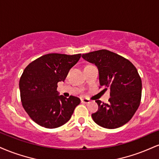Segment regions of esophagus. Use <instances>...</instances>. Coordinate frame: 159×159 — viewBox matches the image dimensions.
Masks as SVG:
<instances>
[{"mask_svg": "<svg viewBox=\"0 0 159 159\" xmlns=\"http://www.w3.org/2000/svg\"><path fill=\"white\" fill-rule=\"evenodd\" d=\"M81 103L89 104V103L90 102V100H89V99H87V98H82V99H81Z\"/></svg>", "mask_w": 159, "mask_h": 159, "instance_id": "1", "label": "esophagus"}]
</instances>
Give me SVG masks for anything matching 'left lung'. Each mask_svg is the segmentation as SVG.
Instances as JSON below:
<instances>
[{
	"label": "left lung",
	"mask_w": 159,
	"mask_h": 159,
	"mask_svg": "<svg viewBox=\"0 0 159 159\" xmlns=\"http://www.w3.org/2000/svg\"><path fill=\"white\" fill-rule=\"evenodd\" d=\"M82 58L98 67L100 86L110 89V103L95 102L98 110L92 114L101 127L116 129L127 124L141 102L142 84L136 68L127 59L107 49L91 52Z\"/></svg>",
	"instance_id": "1"
}]
</instances>
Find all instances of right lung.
<instances>
[{"label": "right lung", "instance_id": "1", "mask_svg": "<svg viewBox=\"0 0 159 159\" xmlns=\"http://www.w3.org/2000/svg\"><path fill=\"white\" fill-rule=\"evenodd\" d=\"M81 54L50 53L40 57L25 68L19 81L23 107L32 121L53 129L66 124L81 102L77 97L59 95L58 83L64 81Z\"/></svg>", "mask_w": 159, "mask_h": 159}]
</instances>
